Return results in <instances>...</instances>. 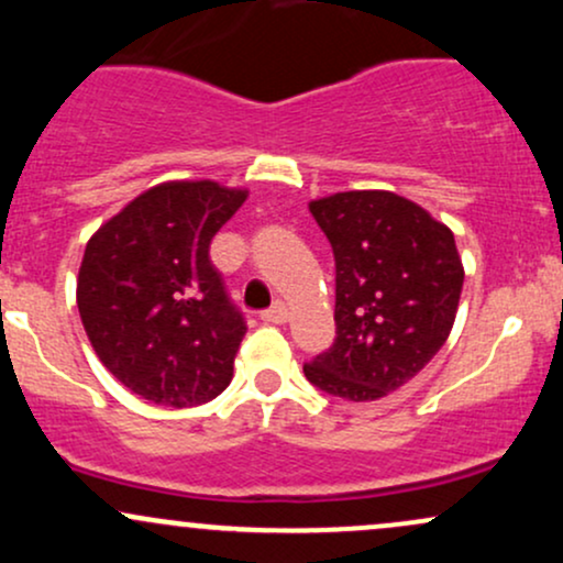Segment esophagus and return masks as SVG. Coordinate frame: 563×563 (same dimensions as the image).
Returning a JSON list of instances; mask_svg holds the SVG:
<instances>
[{
	"instance_id": "34e87169",
	"label": "esophagus",
	"mask_w": 563,
	"mask_h": 563,
	"mask_svg": "<svg viewBox=\"0 0 563 563\" xmlns=\"http://www.w3.org/2000/svg\"><path fill=\"white\" fill-rule=\"evenodd\" d=\"M262 320H264V322H275V325H280V322L288 320V307H286V303H283V301H275L273 307L264 309Z\"/></svg>"
}]
</instances>
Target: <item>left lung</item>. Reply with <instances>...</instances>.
Segmentation results:
<instances>
[{"instance_id": "obj_1", "label": "left lung", "mask_w": 563, "mask_h": 563, "mask_svg": "<svg viewBox=\"0 0 563 563\" xmlns=\"http://www.w3.org/2000/svg\"><path fill=\"white\" fill-rule=\"evenodd\" d=\"M335 260V341L303 376L349 402L405 386L442 349L463 290L455 235L389 190L333 192L309 203Z\"/></svg>"}]
</instances>
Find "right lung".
<instances>
[{
  "label": "right lung",
  "instance_id": "add662e5",
  "mask_svg": "<svg viewBox=\"0 0 563 563\" xmlns=\"http://www.w3.org/2000/svg\"><path fill=\"white\" fill-rule=\"evenodd\" d=\"M249 190L161 183L129 200L84 249L76 303L100 363L129 391L196 407L232 380L243 314L209 260L211 238Z\"/></svg>",
  "mask_w": 563,
  "mask_h": 563
}]
</instances>
